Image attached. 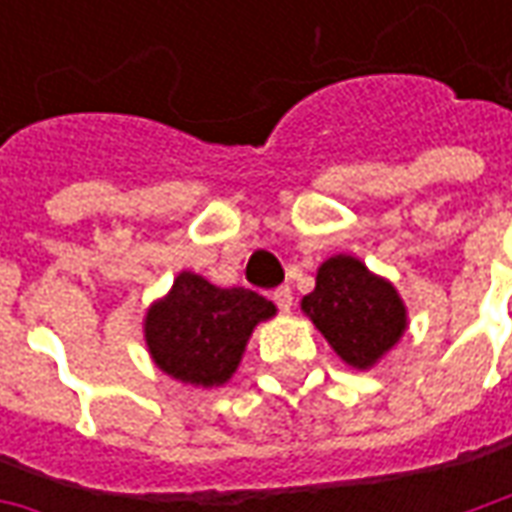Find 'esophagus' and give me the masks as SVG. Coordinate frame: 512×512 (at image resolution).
<instances>
[{
    "instance_id": "1",
    "label": "esophagus",
    "mask_w": 512,
    "mask_h": 512,
    "mask_svg": "<svg viewBox=\"0 0 512 512\" xmlns=\"http://www.w3.org/2000/svg\"><path fill=\"white\" fill-rule=\"evenodd\" d=\"M271 299H274V304H277L279 310L288 312L290 304H293V293H290L288 285H279V288L274 290V293H271Z\"/></svg>"
}]
</instances>
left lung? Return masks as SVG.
<instances>
[{"mask_svg": "<svg viewBox=\"0 0 512 512\" xmlns=\"http://www.w3.org/2000/svg\"><path fill=\"white\" fill-rule=\"evenodd\" d=\"M301 310L337 354L359 370L373 367L406 332V307L386 279L370 274L356 257H329L318 268L315 290Z\"/></svg>", "mask_w": 512, "mask_h": 512, "instance_id": "1", "label": "left lung"}]
</instances>
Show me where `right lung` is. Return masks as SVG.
I'll return each instance as SVG.
<instances>
[{"label":"right lung","mask_w":512,"mask_h":512,"mask_svg":"<svg viewBox=\"0 0 512 512\" xmlns=\"http://www.w3.org/2000/svg\"><path fill=\"white\" fill-rule=\"evenodd\" d=\"M274 312V304L255 290L216 288L183 271L167 299L147 310L145 340L167 376L219 386L235 373L252 329Z\"/></svg>","instance_id":"add662e5"}]
</instances>
